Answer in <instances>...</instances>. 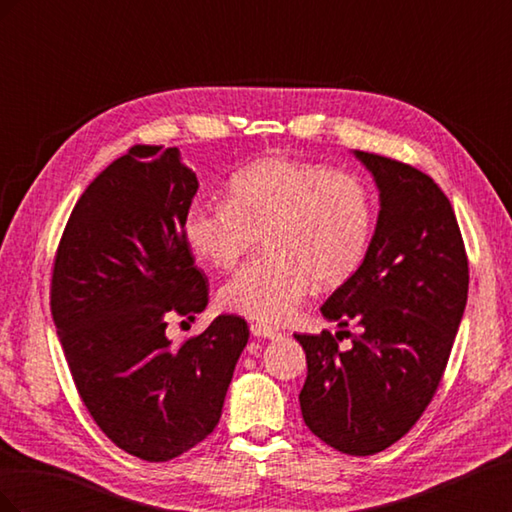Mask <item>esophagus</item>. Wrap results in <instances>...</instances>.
<instances>
[{
    "label": "esophagus",
    "instance_id": "obj_1",
    "mask_svg": "<svg viewBox=\"0 0 512 512\" xmlns=\"http://www.w3.org/2000/svg\"><path fill=\"white\" fill-rule=\"evenodd\" d=\"M250 331H252V335L254 337H265V339H275V337H280L282 333L277 331V329H273V327H267V324H252L250 327Z\"/></svg>",
    "mask_w": 512,
    "mask_h": 512
}]
</instances>
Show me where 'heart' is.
Masks as SVG:
<instances>
[{"label":"heart","instance_id":"obj_1","mask_svg":"<svg viewBox=\"0 0 512 512\" xmlns=\"http://www.w3.org/2000/svg\"><path fill=\"white\" fill-rule=\"evenodd\" d=\"M265 235L267 256L222 288V305L280 324L314 290L337 288L359 271L374 235L365 185L327 166L265 158L230 179L226 203L190 209L185 237L213 267L232 269Z\"/></svg>","mask_w":512,"mask_h":512}]
</instances>
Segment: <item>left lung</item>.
Wrapping results in <instances>:
<instances>
[{"label": "left lung", "instance_id": "left-lung-1", "mask_svg": "<svg viewBox=\"0 0 512 512\" xmlns=\"http://www.w3.org/2000/svg\"><path fill=\"white\" fill-rule=\"evenodd\" d=\"M354 156L378 185V222L363 265L320 312L342 329L352 322L356 335L346 350L337 333L294 337L307 356L305 425L335 451L365 457L404 438L438 391L470 275L438 183L404 162Z\"/></svg>", "mask_w": 512, "mask_h": 512}]
</instances>
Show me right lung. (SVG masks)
I'll use <instances>...</instances> for the list:
<instances>
[{"label": "right lung", "mask_w": 512, "mask_h": 512, "mask_svg": "<svg viewBox=\"0 0 512 512\" xmlns=\"http://www.w3.org/2000/svg\"><path fill=\"white\" fill-rule=\"evenodd\" d=\"M196 190L177 147L134 145L74 205L53 265L51 314L76 391L145 461L175 459L215 429L250 337L232 314L179 346L166 337L170 314L194 318L209 303L185 237Z\"/></svg>", "instance_id": "right-lung-1"}]
</instances>
